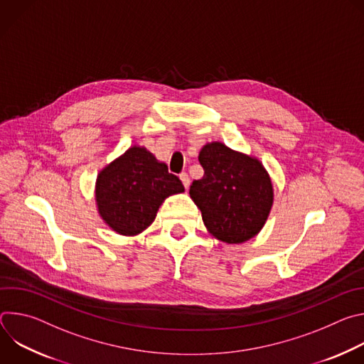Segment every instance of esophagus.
<instances>
[{
	"label": "esophagus",
	"mask_w": 364,
	"mask_h": 364,
	"mask_svg": "<svg viewBox=\"0 0 364 364\" xmlns=\"http://www.w3.org/2000/svg\"><path fill=\"white\" fill-rule=\"evenodd\" d=\"M180 180H181V183H183V186H184L186 188L190 186V177H188L187 173H181V174H180Z\"/></svg>",
	"instance_id": "1"
}]
</instances>
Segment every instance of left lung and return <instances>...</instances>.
Listing matches in <instances>:
<instances>
[{"instance_id":"left-lung-1","label":"left lung","mask_w":364,"mask_h":364,"mask_svg":"<svg viewBox=\"0 0 364 364\" xmlns=\"http://www.w3.org/2000/svg\"><path fill=\"white\" fill-rule=\"evenodd\" d=\"M198 161L204 176L191 183L190 197L205 229L229 245L256 236L274 204L272 181L262 163L219 141L203 145Z\"/></svg>"}]
</instances>
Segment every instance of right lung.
<instances>
[{
  "instance_id": "obj_1",
  "label": "right lung",
  "mask_w": 364,
  "mask_h": 364,
  "mask_svg": "<svg viewBox=\"0 0 364 364\" xmlns=\"http://www.w3.org/2000/svg\"><path fill=\"white\" fill-rule=\"evenodd\" d=\"M184 191L180 178L166 163L139 145H132L103 167L96 178L95 197L102 220L122 236H136L157 216L168 196Z\"/></svg>"
}]
</instances>
